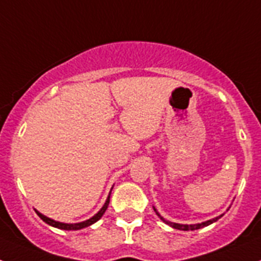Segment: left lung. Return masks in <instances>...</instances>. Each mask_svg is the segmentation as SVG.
Masks as SVG:
<instances>
[{
  "label": "left lung",
  "instance_id": "left-lung-1",
  "mask_svg": "<svg viewBox=\"0 0 261 261\" xmlns=\"http://www.w3.org/2000/svg\"><path fill=\"white\" fill-rule=\"evenodd\" d=\"M154 212H155L156 216L161 218V220L163 221L165 223H167L168 226H171V227H174V229H177V230H183V231H190V230H197V229H201V227H205V226H209L212 225L213 222H216V221H218L221 218V217L223 216V214H221V216H217L214 217V218H212V220H208V221H205V222H201V223H192V225H184V223H176V222H171V221H167L166 218H163L161 214L158 213V211H156L155 208L153 206ZM229 211V209H227Z\"/></svg>",
  "mask_w": 261,
  "mask_h": 261
}]
</instances>
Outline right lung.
Listing matches in <instances>:
<instances>
[{"label":"right lung","instance_id":"obj_1","mask_svg":"<svg viewBox=\"0 0 261 261\" xmlns=\"http://www.w3.org/2000/svg\"><path fill=\"white\" fill-rule=\"evenodd\" d=\"M110 196H111V192H110V195H108L107 200H106L105 205H103L102 208H100V211H99L95 216H93L91 218H89V220H86V221H82V222H77V223L59 222V221H55V220H52V218H49V217L44 216V214H41L40 212L36 211V213H38V216L40 217L41 220L44 221L45 223L53 226V227H57V229H61V230H81V229H85V227H89V226H91L93 223H95L96 221H99L100 218H102V216L105 214V212L107 211L108 204H110Z\"/></svg>","mask_w":261,"mask_h":261}]
</instances>
